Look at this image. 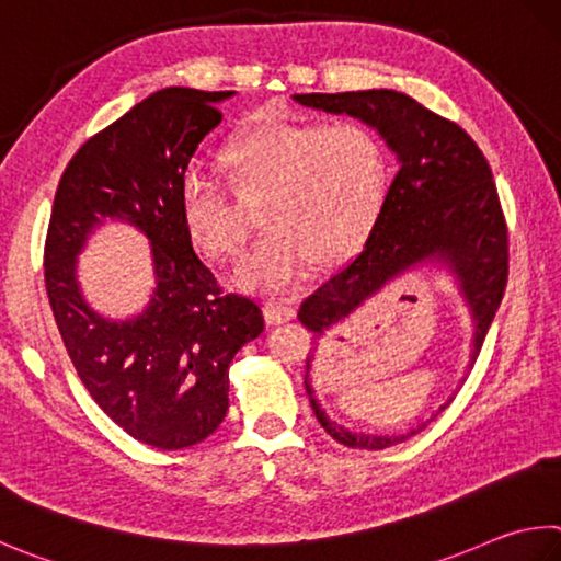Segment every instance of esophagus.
I'll list each match as a JSON object with an SVG mask.
<instances>
[{"label":"esophagus","mask_w":561,"mask_h":561,"mask_svg":"<svg viewBox=\"0 0 561 561\" xmlns=\"http://www.w3.org/2000/svg\"><path fill=\"white\" fill-rule=\"evenodd\" d=\"M294 316H297V309H294V304L287 299H270L264 304V319L270 323H287Z\"/></svg>","instance_id":"obj_1"}]
</instances>
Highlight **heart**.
I'll use <instances>...</instances> for the list:
<instances>
[{"mask_svg": "<svg viewBox=\"0 0 561 561\" xmlns=\"http://www.w3.org/2000/svg\"><path fill=\"white\" fill-rule=\"evenodd\" d=\"M222 164L238 196L260 203L267 226L240 270L250 289L297 282L311 257L331 262L353 250L378 218L387 161L382 141L360 122L262 117L232 137ZM181 220L210 260H238L248 220L218 176L191 167L179 188Z\"/></svg>", "mask_w": 561, "mask_h": 561, "instance_id": "b5f03b06", "label": "heart"}]
</instances>
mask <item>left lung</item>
Masks as SVG:
<instances>
[{
	"label": "left lung",
	"instance_id": "left-lung-1",
	"mask_svg": "<svg viewBox=\"0 0 561 561\" xmlns=\"http://www.w3.org/2000/svg\"><path fill=\"white\" fill-rule=\"evenodd\" d=\"M294 100L307 107L333 115L345 112L368 122L400 159V171L390 183L380 216L360 252L301 304L299 321L313 333V343L397 274L426 260H439L449 264L461 282L463 297L473 311L476 363L503 301L511 257L505 213L483 151L456 122L397 90L309 93L294 95ZM309 370L311 355L304 382L316 420L325 434L348 449L380 451L424 430L416 426L402 436L351 434L331 422L313 400Z\"/></svg>",
	"mask_w": 561,
	"mask_h": 561
}]
</instances>
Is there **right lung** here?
I'll return each mask as SVG.
<instances>
[{
  "mask_svg": "<svg viewBox=\"0 0 561 561\" xmlns=\"http://www.w3.org/2000/svg\"><path fill=\"white\" fill-rule=\"evenodd\" d=\"M232 90L167 88L90 137L58 181L44 248L46 294L80 382L119 430L161 451L188 449L228 412V368L264 329L257 301L222 287L181 220L193 151ZM152 240L158 289L131 322H107L79 297L75 257L100 219Z\"/></svg>",
  "mask_w": 561,
  "mask_h": 561,
  "instance_id": "1",
  "label": "right lung"
}]
</instances>
